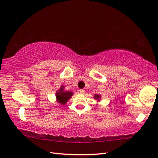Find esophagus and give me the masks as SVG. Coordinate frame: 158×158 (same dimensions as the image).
Instances as JSON below:
<instances>
[{"mask_svg":"<svg viewBox=\"0 0 158 158\" xmlns=\"http://www.w3.org/2000/svg\"><path fill=\"white\" fill-rule=\"evenodd\" d=\"M79 93L81 94H83L85 93V90L84 89H79Z\"/></svg>","mask_w":158,"mask_h":158,"instance_id":"34e87169","label":"esophagus"}]
</instances>
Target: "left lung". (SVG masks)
<instances>
[{"label":"left lung","mask_w":158,"mask_h":158,"mask_svg":"<svg viewBox=\"0 0 158 158\" xmlns=\"http://www.w3.org/2000/svg\"><path fill=\"white\" fill-rule=\"evenodd\" d=\"M100 98H101V96L100 94H95L94 95V98L95 100H97V102H99L100 100Z\"/></svg>","instance_id":"obj_1"}]
</instances>
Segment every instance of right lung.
<instances>
[{"instance_id":"obj_1","label":"right lung","mask_w":158,"mask_h":158,"mask_svg":"<svg viewBox=\"0 0 158 158\" xmlns=\"http://www.w3.org/2000/svg\"><path fill=\"white\" fill-rule=\"evenodd\" d=\"M73 95V92L70 91H65L64 86L61 85L60 89L56 92V101L58 103L64 105L65 104L69 101V100L71 98Z\"/></svg>"}]
</instances>
